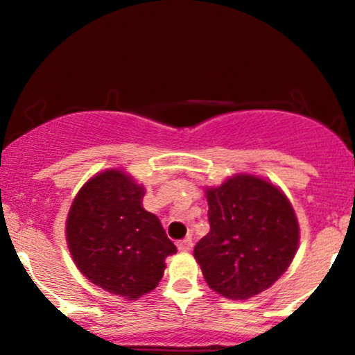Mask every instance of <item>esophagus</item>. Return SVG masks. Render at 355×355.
Wrapping results in <instances>:
<instances>
[{
    "label": "esophagus",
    "mask_w": 355,
    "mask_h": 355,
    "mask_svg": "<svg viewBox=\"0 0 355 355\" xmlns=\"http://www.w3.org/2000/svg\"><path fill=\"white\" fill-rule=\"evenodd\" d=\"M191 247H193L191 239H185V240H182V242H178V250L180 252H190Z\"/></svg>",
    "instance_id": "esophagus-1"
}]
</instances>
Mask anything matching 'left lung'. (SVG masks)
<instances>
[{
    "label": "left lung",
    "mask_w": 355,
    "mask_h": 355,
    "mask_svg": "<svg viewBox=\"0 0 355 355\" xmlns=\"http://www.w3.org/2000/svg\"><path fill=\"white\" fill-rule=\"evenodd\" d=\"M210 232L193 248L205 282L234 300L274 285L292 263L300 229L287 195L267 178L235 173L205 187Z\"/></svg>",
    "instance_id": "8db88e82"
}]
</instances>
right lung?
Here are the masks:
<instances>
[{
	"instance_id": "1",
	"label": "right lung",
	"mask_w": 355,
	"mask_h": 355,
	"mask_svg": "<svg viewBox=\"0 0 355 355\" xmlns=\"http://www.w3.org/2000/svg\"><path fill=\"white\" fill-rule=\"evenodd\" d=\"M145 187L121 168L93 175L73 200L64 235L75 266L112 295L152 292L177 254L157 215L144 209Z\"/></svg>"
}]
</instances>
